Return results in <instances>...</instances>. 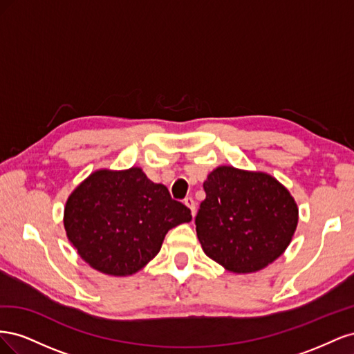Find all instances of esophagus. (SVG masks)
Returning <instances> with one entry per match:
<instances>
[{
    "instance_id": "esophagus-1",
    "label": "esophagus",
    "mask_w": 354,
    "mask_h": 354,
    "mask_svg": "<svg viewBox=\"0 0 354 354\" xmlns=\"http://www.w3.org/2000/svg\"><path fill=\"white\" fill-rule=\"evenodd\" d=\"M185 205L190 209V214H192V217H195V214H196V203H195V201H194V198H186L185 199Z\"/></svg>"
}]
</instances>
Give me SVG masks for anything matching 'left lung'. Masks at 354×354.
Wrapping results in <instances>:
<instances>
[{"mask_svg":"<svg viewBox=\"0 0 354 354\" xmlns=\"http://www.w3.org/2000/svg\"><path fill=\"white\" fill-rule=\"evenodd\" d=\"M195 224L202 250L233 273L264 269L291 243L298 208L288 189L257 171L218 167L203 181Z\"/></svg>","mask_w":354,"mask_h":354,"instance_id":"left-lung-1","label":"left lung"}]
</instances>
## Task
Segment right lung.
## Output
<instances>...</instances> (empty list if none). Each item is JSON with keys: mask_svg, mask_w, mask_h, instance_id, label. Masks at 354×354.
I'll use <instances>...</instances> for the list:
<instances>
[{"mask_svg": "<svg viewBox=\"0 0 354 354\" xmlns=\"http://www.w3.org/2000/svg\"><path fill=\"white\" fill-rule=\"evenodd\" d=\"M190 220V209L138 167L94 171L72 192L63 217L81 259L111 276L143 269L168 230Z\"/></svg>", "mask_w": 354, "mask_h": 354, "instance_id": "1", "label": "right lung"}]
</instances>
